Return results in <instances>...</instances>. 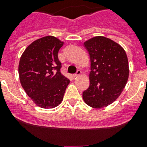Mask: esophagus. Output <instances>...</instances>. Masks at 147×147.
<instances>
[{
  "label": "esophagus",
  "mask_w": 147,
  "mask_h": 147,
  "mask_svg": "<svg viewBox=\"0 0 147 147\" xmlns=\"http://www.w3.org/2000/svg\"><path fill=\"white\" fill-rule=\"evenodd\" d=\"M81 74H82L81 70H78V71H76V74H74L73 75V76H74V77H77V76H80V75H81Z\"/></svg>",
  "instance_id": "obj_1"
}]
</instances>
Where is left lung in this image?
<instances>
[{"mask_svg": "<svg viewBox=\"0 0 147 147\" xmlns=\"http://www.w3.org/2000/svg\"><path fill=\"white\" fill-rule=\"evenodd\" d=\"M84 45L89 53L91 71L83 99L93 108L107 107L117 99L128 80L127 54L120 45L102 36L87 40Z\"/></svg>", "mask_w": 147, "mask_h": 147, "instance_id": "obj_1", "label": "left lung"}]
</instances>
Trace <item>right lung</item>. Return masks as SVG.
I'll return each instance as SVG.
<instances>
[{
    "label": "right lung",
    "mask_w": 147,
    "mask_h": 147,
    "mask_svg": "<svg viewBox=\"0 0 147 147\" xmlns=\"http://www.w3.org/2000/svg\"><path fill=\"white\" fill-rule=\"evenodd\" d=\"M64 42L53 36L34 41L20 57V84L37 106L54 108L62 102L70 80L61 74L58 52Z\"/></svg>",
    "instance_id": "1"
}]
</instances>
